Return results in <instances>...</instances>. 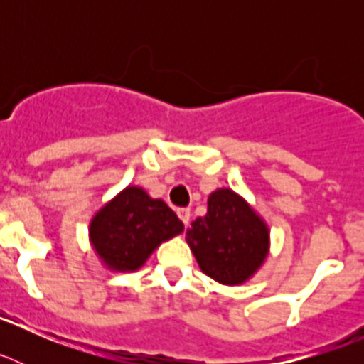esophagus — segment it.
Here are the masks:
<instances>
[{"label":"esophagus","instance_id":"34e87169","mask_svg":"<svg viewBox=\"0 0 364 364\" xmlns=\"http://www.w3.org/2000/svg\"><path fill=\"white\" fill-rule=\"evenodd\" d=\"M176 215H178L180 220L184 222V226H188L189 218H191V211H189L188 208H180V210L176 211Z\"/></svg>","mask_w":364,"mask_h":364}]
</instances>
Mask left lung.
Listing matches in <instances>:
<instances>
[{"mask_svg":"<svg viewBox=\"0 0 364 364\" xmlns=\"http://www.w3.org/2000/svg\"><path fill=\"white\" fill-rule=\"evenodd\" d=\"M188 244L208 277L240 286L268 259L269 226L242 195L218 188L208 197V213L188 228Z\"/></svg>","mask_w":364,"mask_h":364,"instance_id":"left-lung-1","label":"left lung"}]
</instances>
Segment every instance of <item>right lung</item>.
<instances>
[{
    "mask_svg": "<svg viewBox=\"0 0 364 364\" xmlns=\"http://www.w3.org/2000/svg\"><path fill=\"white\" fill-rule=\"evenodd\" d=\"M182 231L184 224L166 202L140 186H127L92 215L89 242L105 269L131 273Z\"/></svg>",
    "mask_w": 364,
    "mask_h": 364,
    "instance_id": "right-lung-1",
    "label": "right lung"
}]
</instances>
